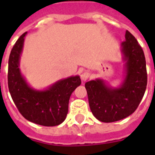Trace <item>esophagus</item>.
<instances>
[{
	"mask_svg": "<svg viewBox=\"0 0 155 155\" xmlns=\"http://www.w3.org/2000/svg\"><path fill=\"white\" fill-rule=\"evenodd\" d=\"M81 78L83 81H86L88 79L90 78V73L87 72V71H84V72H83V73L81 74Z\"/></svg>",
	"mask_w": 155,
	"mask_h": 155,
	"instance_id": "esophagus-1",
	"label": "esophagus"
}]
</instances>
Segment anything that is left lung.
<instances>
[{"label":"left lung","mask_w":155,"mask_h":155,"mask_svg":"<svg viewBox=\"0 0 155 155\" xmlns=\"http://www.w3.org/2000/svg\"><path fill=\"white\" fill-rule=\"evenodd\" d=\"M120 51L124 71L119 86L113 87L103 79L85 83L91 112L98 120L104 123L123 120L133 114L146 90L144 54L136 39L128 31Z\"/></svg>","instance_id":"obj_1"}]
</instances>
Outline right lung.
Instances as JSON below:
<instances>
[{"label":"right lung","mask_w":155,"mask_h":155,"mask_svg":"<svg viewBox=\"0 0 155 155\" xmlns=\"http://www.w3.org/2000/svg\"><path fill=\"white\" fill-rule=\"evenodd\" d=\"M27 32L12 48L8 62V87L15 106L22 116L43 126L61 124L66 118L71 94L81 85L80 75L61 79L43 90L32 88L21 74V55Z\"/></svg>","instance_id":"1"}]
</instances>
